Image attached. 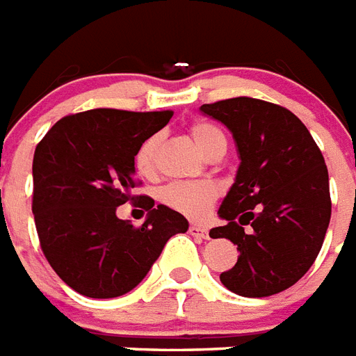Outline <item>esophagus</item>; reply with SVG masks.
I'll list each match as a JSON object with an SVG mask.
<instances>
[{"instance_id":"1","label":"esophagus","mask_w":356,"mask_h":356,"mask_svg":"<svg viewBox=\"0 0 356 356\" xmlns=\"http://www.w3.org/2000/svg\"><path fill=\"white\" fill-rule=\"evenodd\" d=\"M189 233H191L193 237H198V238H209V229L204 226H196V224H193L191 227H189Z\"/></svg>"}]
</instances>
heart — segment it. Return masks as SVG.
Segmentation results:
<instances>
[{
	"instance_id": "1",
	"label": "heart",
	"mask_w": 356,
	"mask_h": 356,
	"mask_svg": "<svg viewBox=\"0 0 356 356\" xmlns=\"http://www.w3.org/2000/svg\"><path fill=\"white\" fill-rule=\"evenodd\" d=\"M193 141L202 154L207 156L218 147H226V136L222 130L206 121H196L189 127ZM160 134H154L139 145L134 165L141 176H152L156 172V156L160 149ZM218 196V189L209 181H176L163 187L160 200L165 206L181 213L189 218H204Z\"/></svg>"
}]
</instances>
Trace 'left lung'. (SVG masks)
Masks as SVG:
<instances>
[{"label":"left lung","mask_w":356,"mask_h":356,"mask_svg":"<svg viewBox=\"0 0 356 356\" xmlns=\"http://www.w3.org/2000/svg\"><path fill=\"white\" fill-rule=\"evenodd\" d=\"M200 113L232 132L238 156L235 181L218 207L227 224L209 232L241 252L220 281L244 298L286 291L316 261L331 220L322 152L305 124L272 102L226 99L202 104Z\"/></svg>","instance_id":"left-lung-1"}]
</instances>
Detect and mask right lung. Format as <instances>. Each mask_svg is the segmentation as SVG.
<instances>
[{"instance_id": "add662e5", "label": "right lung", "mask_w": 356, "mask_h": 356, "mask_svg": "<svg viewBox=\"0 0 356 356\" xmlns=\"http://www.w3.org/2000/svg\"><path fill=\"white\" fill-rule=\"evenodd\" d=\"M172 112L97 108L53 124L34 150L33 213L40 246L58 277L88 298H118L143 281L187 218L145 196L141 227L118 217L134 200V158Z\"/></svg>"}]
</instances>
